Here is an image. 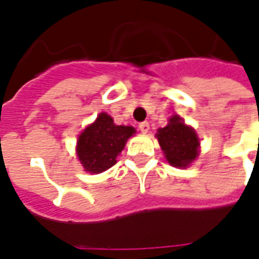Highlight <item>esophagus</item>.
Segmentation results:
<instances>
[{
  "label": "esophagus",
  "mask_w": 259,
  "mask_h": 259,
  "mask_svg": "<svg viewBox=\"0 0 259 259\" xmlns=\"http://www.w3.org/2000/svg\"><path fill=\"white\" fill-rule=\"evenodd\" d=\"M139 129H140L141 133H147V132L150 130V123H148V122H141V123L139 124Z\"/></svg>",
  "instance_id": "esophagus-1"
}]
</instances>
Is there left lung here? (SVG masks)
I'll list each match as a JSON object with an SVG mask.
<instances>
[{
	"mask_svg": "<svg viewBox=\"0 0 259 259\" xmlns=\"http://www.w3.org/2000/svg\"><path fill=\"white\" fill-rule=\"evenodd\" d=\"M157 139L166 161L172 166L187 168L198 157L200 139L195 130L185 124L179 115H174L165 127L158 129Z\"/></svg>",
	"mask_w": 259,
	"mask_h": 259,
	"instance_id": "obj_1",
	"label": "left lung"
}]
</instances>
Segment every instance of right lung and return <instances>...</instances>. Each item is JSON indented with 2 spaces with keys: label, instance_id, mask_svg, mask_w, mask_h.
<instances>
[{
  "label": "right lung",
  "instance_id": "right-lung-1",
  "mask_svg": "<svg viewBox=\"0 0 259 259\" xmlns=\"http://www.w3.org/2000/svg\"><path fill=\"white\" fill-rule=\"evenodd\" d=\"M136 133L132 126H118L105 112L97 116L77 139L76 154L83 168L90 174H101L116 163L129 137Z\"/></svg>",
  "mask_w": 259,
  "mask_h": 259
}]
</instances>
